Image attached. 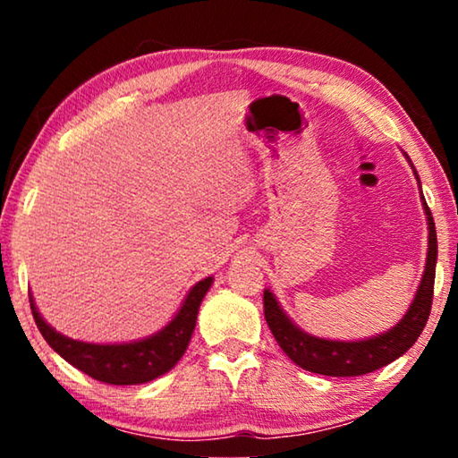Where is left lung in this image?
<instances>
[{"label":"left lung","instance_id":"1","mask_svg":"<svg viewBox=\"0 0 458 458\" xmlns=\"http://www.w3.org/2000/svg\"><path fill=\"white\" fill-rule=\"evenodd\" d=\"M424 210L428 216V257H426L420 286H418L414 303L410 305L404 319L382 335L366 341H331L307 335L283 313L273 293L265 291V297H262L265 319L276 344L299 368L333 377L363 376L398 360L414 345L428 321L434 293V268H437V230H434V220L426 201Z\"/></svg>","mask_w":458,"mask_h":458}]
</instances>
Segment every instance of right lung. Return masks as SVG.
I'll list each match as a JSON object with an SVG mask.
<instances>
[{
    "label": "right lung",
    "instance_id": "add662e5",
    "mask_svg": "<svg viewBox=\"0 0 458 458\" xmlns=\"http://www.w3.org/2000/svg\"><path fill=\"white\" fill-rule=\"evenodd\" d=\"M212 284V276L199 281L185 297L180 313L175 319L155 335L135 341V344L121 345H95L82 341L68 339L54 331L36 311L34 299H30L32 315L38 329L48 341V345L68 363L79 368L84 374L98 379V382L113 386H133L145 384L164 376L172 369L183 352L188 350L193 327H196L198 309L204 294Z\"/></svg>",
    "mask_w": 458,
    "mask_h": 458
}]
</instances>
